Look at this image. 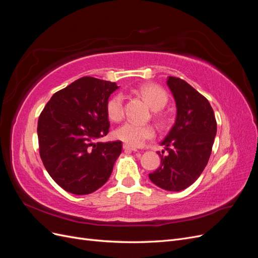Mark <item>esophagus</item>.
Listing matches in <instances>:
<instances>
[{
  "label": "esophagus",
  "mask_w": 258,
  "mask_h": 258,
  "mask_svg": "<svg viewBox=\"0 0 258 258\" xmlns=\"http://www.w3.org/2000/svg\"><path fill=\"white\" fill-rule=\"evenodd\" d=\"M122 147H123V150L124 151H131V152H138V150L136 147H134V146H131V145H129V144H123L122 145Z\"/></svg>",
  "instance_id": "esophagus-1"
}]
</instances>
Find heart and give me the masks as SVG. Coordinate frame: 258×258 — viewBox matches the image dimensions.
Instances as JSON below:
<instances>
[{
    "label": "heart",
    "instance_id": "heart-1",
    "mask_svg": "<svg viewBox=\"0 0 258 258\" xmlns=\"http://www.w3.org/2000/svg\"><path fill=\"white\" fill-rule=\"evenodd\" d=\"M141 96L152 110L160 111L168 102V95L165 89L155 84H144L136 90ZM108 118L113 121H119L124 114L123 96L116 93L110 98L106 104ZM156 135L154 127L150 124H140L134 121H127L115 131V136L120 141L134 147L142 146L147 140H152Z\"/></svg>",
    "mask_w": 258,
    "mask_h": 258
}]
</instances>
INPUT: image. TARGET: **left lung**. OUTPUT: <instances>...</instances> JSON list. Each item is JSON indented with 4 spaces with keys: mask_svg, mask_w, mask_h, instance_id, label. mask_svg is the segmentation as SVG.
Wrapping results in <instances>:
<instances>
[{
    "mask_svg": "<svg viewBox=\"0 0 258 258\" xmlns=\"http://www.w3.org/2000/svg\"><path fill=\"white\" fill-rule=\"evenodd\" d=\"M167 85L175 101V122L160 143L169 155L158 153L160 166L148 177L162 189L181 191L195 183L207 166L216 120L209 101L189 84L169 76Z\"/></svg>",
    "mask_w": 258,
    "mask_h": 258,
    "instance_id": "obj_1",
    "label": "left lung"
}]
</instances>
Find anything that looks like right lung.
<instances>
[{
	"label": "right lung",
	"mask_w": 258,
	"mask_h": 258,
	"mask_svg": "<svg viewBox=\"0 0 258 258\" xmlns=\"http://www.w3.org/2000/svg\"><path fill=\"white\" fill-rule=\"evenodd\" d=\"M116 83L85 76L54 93L37 122L44 167L61 188L88 195L103 186L122 150L120 141L99 142L107 135L106 104Z\"/></svg>",
	"instance_id": "right-lung-1"
}]
</instances>
